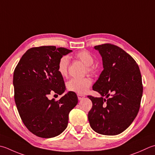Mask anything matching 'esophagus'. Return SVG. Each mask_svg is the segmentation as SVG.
<instances>
[{"label": "esophagus", "instance_id": "34e87169", "mask_svg": "<svg viewBox=\"0 0 155 155\" xmlns=\"http://www.w3.org/2000/svg\"><path fill=\"white\" fill-rule=\"evenodd\" d=\"M77 96H78V100H82V99H83L84 97H85V96L83 95H81V94H77Z\"/></svg>", "mask_w": 155, "mask_h": 155}]
</instances>
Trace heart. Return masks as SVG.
<instances>
[{"mask_svg":"<svg viewBox=\"0 0 155 155\" xmlns=\"http://www.w3.org/2000/svg\"><path fill=\"white\" fill-rule=\"evenodd\" d=\"M75 58L83 62L85 65V71L89 74H93L95 72V67L93 65L94 62V57L89 51L87 50L81 51L76 54ZM69 66V58L66 56H62L58 60L57 66V70L62 77H64L68 74V69ZM92 81L89 77L83 78H71L67 83L66 87L71 91L78 94H83L86 93L90 86L91 85Z\"/></svg>","mask_w":155,"mask_h":155,"instance_id":"heart-1","label":"heart"}]
</instances>
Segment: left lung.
Returning a JSON list of instances; mask_svg holds the SVG:
<instances>
[{"instance_id":"1","label":"left lung","mask_w":155,"mask_h":155,"mask_svg":"<svg viewBox=\"0 0 155 155\" xmlns=\"http://www.w3.org/2000/svg\"><path fill=\"white\" fill-rule=\"evenodd\" d=\"M94 48L102 57L104 71L93 89L101 97L88 96L93 104L88 120L99 134L117 135L138 113L143 92L140 71L133 58L117 45L105 44Z\"/></svg>"}]
</instances>
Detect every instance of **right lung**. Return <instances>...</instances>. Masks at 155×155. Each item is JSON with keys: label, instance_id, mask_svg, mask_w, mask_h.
Wrapping results in <instances>:
<instances>
[{"label": "right lung", "instance_id": "right-lung-1", "mask_svg": "<svg viewBox=\"0 0 155 155\" xmlns=\"http://www.w3.org/2000/svg\"><path fill=\"white\" fill-rule=\"evenodd\" d=\"M72 50L56 46L30 48L15 69V101L26 128L41 138L55 137L68 126V114L78 104L74 92L68 91L58 101L50 100L51 92L62 95L66 90L57 70L59 59Z\"/></svg>", "mask_w": 155, "mask_h": 155}]
</instances>
